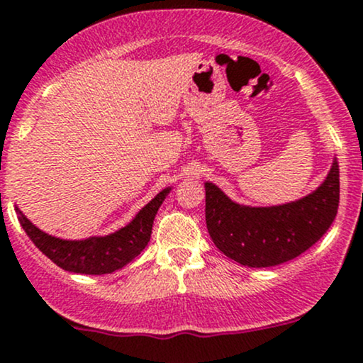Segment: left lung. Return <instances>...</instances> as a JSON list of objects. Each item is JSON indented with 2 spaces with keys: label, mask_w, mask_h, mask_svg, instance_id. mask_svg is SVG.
<instances>
[{
  "label": "left lung",
  "mask_w": 363,
  "mask_h": 363,
  "mask_svg": "<svg viewBox=\"0 0 363 363\" xmlns=\"http://www.w3.org/2000/svg\"><path fill=\"white\" fill-rule=\"evenodd\" d=\"M207 231L220 253L242 267L282 265L308 251L333 224L340 203V166L333 157L321 185L279 206L236 202L206 182Z\"/></svg>",
  "instance_id": "8db88e82"
}]
</instances>
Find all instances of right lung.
<instances>
[{
  "label": "right lung",
  "instance_id": "1",
  "mask_svg": "<svg viewBox=\"0 0 363 363\" xmlns=\"http://www.w3.org/2000/svg\"><path fill=\"white\" fill-rule=\"evenodd\" d=\"M172 189L173 186H166L161 190L123 228L105 236H89L83 240H62L52 236L32 224L18 207H15V211L27 236L55 265L72 274L104 275L121 270L143 253L151 240L157 211Z\"/></svg>",
  "mask_w": 363,
  "mask_h": 363
}]
</instances>
